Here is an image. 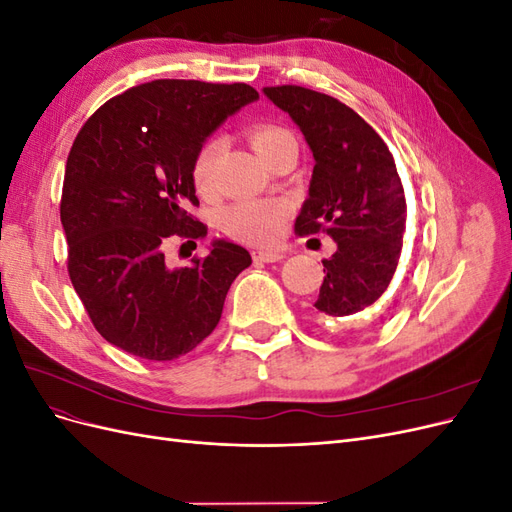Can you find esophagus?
Instances as JSON below:
<instances>
[{
  "label": "esophagus",
  "mask_w": 512,
  "mask_h": 512,
  "mask_svg": "<svg viewBox=\"0 0 512 512\" xmlns=\"http://www.w3.org/2000/svg\"><path fill=\"white\" fill-rule=\"evenodd\" d=\"M252 256L256 262H282L284 260V254L273 252V250H254Z\"/></svg>",
  "instance_id": "34e87169"
}]
</instances>
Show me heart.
Segmentation results:
<instances>
[{"mask_svg":"<svg viewBox=\"0 0 512 512\" xmlns=\"http://www.w3.org/2000/svg\"><path fill=\"white\" fill-rule=\"evenodd\" d=\"M247 141L256 149L258 156L269 164L275 151L284 143L294 141V136L275 123H256L247 128ZM224 143L220 136H211L198 147L192 160L190 177L198 194L209 196L215 190V177H218V162L222 156ZM288 218V207L284 203H271V200H241L230 205L222 213V228L232 239L265 245L271 243Z\"/></svg>","mask_w":512,"mask_h":512,"instance_id":"b5f03b06","label":"heart"}]
</instances>
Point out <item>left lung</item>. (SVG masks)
<instances>
[{"label": "left lung", "instance_id": "obj_1", "mask_svg": "<svg viewBox=\"0 0 512 512\" xmlns=\"http://www.w3.org/2000/svg\"><path fill=\"white\" fill-rule=\"evenodd\" d=\"M262 91L294 119L316 160L294 232H327L337 243L322 260L327 275L314 316L322 324L348 320L382 297L401 256L408 207L395 160L380 134L337 98L299 85Z\"/></svg>", "mask_w": 512, "mask_h": 512}]
</instances>
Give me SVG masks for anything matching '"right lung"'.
Wrapping results in <instances>:
<instances>
[{"label":"right lung","mask_w":512,"mask_h":512,"mask_svg":"<svg viewBox=\"0 0 512 512\" xmlns=\"http://www.w3.org/2000/svg\"><path fill=\"white\" fill-rule=\"evenodd\" d=\"M258 91L245 83L158 79L104 102L76 134L61 190L68 275L96 331L147 361L192 352L222 318L230 284L252 265L215 241L168 269L170 239L207 237L190 168L205 138Z\"/></svg>","instance_id":"right-lung-1"}]
</instances>
